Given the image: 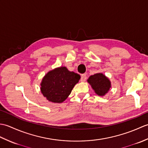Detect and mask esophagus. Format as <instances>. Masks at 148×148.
<instances>
[{"label": "esophagus", "mask_w": 148, "mask_h": 148, "mask_svg": "<svg viewBox=\"0 0 148 148\" xmlns=\"http://www.w3.org/2000/svg\"><path fill=\"white\" fill-rule=\"evenodd\" d=\"M86 74H82L81 77V81H85L86 80Z\"/></svg>", "instance_id": "obj_1"}]
</instances>
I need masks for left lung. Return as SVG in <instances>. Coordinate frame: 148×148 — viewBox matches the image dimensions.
<instances>
[{
    "label": "left lung",
    "mask_w": 148,
    "mask_h": 148,
    "mask_svg": "<svg viewBox=\"0 0 148 148\" xmlns=\"http://www.w3.org/2000/svg\"><path fill=\"white\" fill-rule=\"evenodd\" d=\"M88 82L91 84L95 92L100 96L104 95L111 88V82L109 79L101 73L91 76L88 79Z\"/></svg>",
    "instance_id": "obj_1"
}]
</instances>
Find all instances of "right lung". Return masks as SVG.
<instances>
[{
  "label": "right lung",
  "mask_w": 148,
  "mask_h": 148,
  "mask_svg": "<svg viewBox=\"0 0 148 148\" xmlns=\"http://www.w3.org/2000/svg\"><path fill=\"white\" fill-rule=\"evenodd\" d=\"M81 76L65 67L56 68L44 77L40 84L41 92L49 101L61 103L70 95Z\"/></svg>",
  "instance_id": "add662e5"
}]
</instances>
